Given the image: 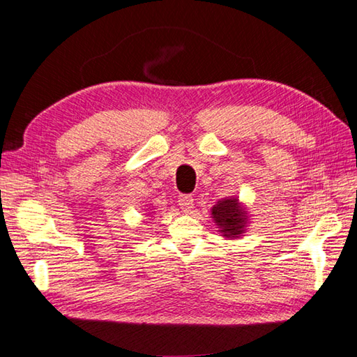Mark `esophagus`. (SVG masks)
Segmentation results:
<instances>
[{"instance_id": "34e87169", "label": "esophagus", "mask_w": 357, "mask_h": 357, "mask_svg": "<svg viewBox=\"0 0 357 357\" xmlns=\"http://www.w3.org/2000/svg\"><path fill=\"white\" fill-rule=\"evenodd\" d=\"M178 204L181 206V209L184 211V213H189V211H192V208H193V198H192V195H179Z\"/></svg>"}]
</instances>
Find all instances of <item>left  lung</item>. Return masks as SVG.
Segmentation results:
<instances>
[{"instance_id": "obj_1", "label": "left lung", "mask_w": 357, "mask_h": 357, "mask_svg": "<svg viewBox=\"0 0 357 357\" xmlns=\"http://www.w3.org/2000/svg\"><path fill=\"white\" fill-rule=\"evenodd\" d=\"M213 219L215 220L227 238H236L244 231L245 227V211L239 206L236 198H227L215 204L213 208Z\"/></svg>"}]
</instances>
